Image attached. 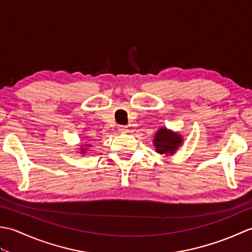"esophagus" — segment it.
<instances>
[{"instance_id": "esophagus-1", "label": "esophagus", "mask_w": 252, "mask_h": 252, "mask_svg": "<svg viewBox=\"0 0 252 252\" xmlns=\"http://www.w3.org/2000/svg\"><path fill=\"white\" fill-rule=\"evenodd\" d=\"M118 130H119L121 133H126L127 131H129V129H127L126 126H118Z\"/></svg>"}]
</instances>
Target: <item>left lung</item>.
Wrapping results in <instances>:
<instances>
[{
	"instance_id": "1",
	"label": "left lung",
	"mask_w": 252,
	"mask_h": 252,
	"mask_svg": "<svg viewBox=\"0 0 252 252\" xmlns=\"http://www.w3.org/2000/svg\"><path fill=\"white\" fill-rule=\"evenodd\" d=\"M183 143V138L179 133L168 130L167 127H161L156 132L154 137V146L156 152L160 155H173Z\"/></svg>"
}]
</instances>
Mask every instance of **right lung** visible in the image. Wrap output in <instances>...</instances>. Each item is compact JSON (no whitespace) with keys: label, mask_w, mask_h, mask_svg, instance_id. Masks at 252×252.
Segmentation results:
<instances>
[{"label":"right lung","mask_w":252,"mask_h":252,"mask_svg":"<svg viewBox=\"0 0 252 252\" xmlns=\"http://www.w3.org/2000/svg\"><path fill=\"white\" fill-rule=\"evenodd\" d=\"M81 146H82V148H81V153H82V154H84V153H85V152H84V151H85V148H83V145H81ZM85 146H90V144H85Z\"/></svg>","instance_id":"obj_1"}]
</instances>
